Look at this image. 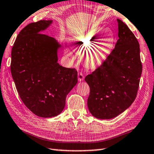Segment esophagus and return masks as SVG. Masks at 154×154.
<instances>
[{"instance_id":"obj_1","label":"esophagus","mask_w":154,"mask_h":154,"mask_svg":"<svg viewBox=\"0 0 154 154\" xmlns=\"http://www.w3.org/2000/svg\"><path fill=\"white\" fill-rule=\"evenodd\" d=\"M84 79V75L82 73V72H79L78 73V80L79 81H82Z\"/></svg>"}]
</instances>
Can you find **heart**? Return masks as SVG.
Returning <instances> with one entry per match:
<instances>
[{
    "label": "heart",
    "instance_id": "b5f03b06",
    "mask_svg": "<svg viewBox=\"0 0 154 154\" xmlns=\"http://www.w3.org/2000/svg\"><path fill=\"white\" fill-rule=\"evenodd\" d=\"M97 37V32H95L93 34L79 35L75 38L77 48L80 51L85 52V63L90 69L99 67L106 60L112 50V39L110 35L103 40L91 45Z\"/></svg>",
    "mask_w": 154,
    "mask_h": 154
}]
</instances>
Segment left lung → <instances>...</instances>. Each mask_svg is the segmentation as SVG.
Returning a JSON list of instances; mask_svg holds the SVG:
<instances>
[{
  "label": "left lung",
  "mask_w": 154,
  "mask_h": 154,
  "mask_svg": "<svg viewBox=\"0 0 154 154\" xmlns=\"http://www.w3.org/2000/svg\"><path fill=\"white\" fill-rule=\"evenodd\" d=\"M116 20L119 40L115 47L100 66L85 78L90 87L88 108L99 119H112L131 105L142 71L138 40L126 24Z\"/></svg>",
  "instance_id": "8db88e82"
}]
</instances>
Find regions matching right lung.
I'll return each instance as SVG.
<instances>
[{
	"instance_id": "1",
	"label": "right lung",
	"mask_w": 154,
	"mask_h": 154,
	"mask_svg": "<svg viewBox=\"0 0 154 154\" xmlns=\"http://www.w3.org/2000/svg\"><path fill=\"white\" fill-rule=\"evenodd\" d=\"M51 23L44 20L28 24L17 35L11 52V73L20 97L29 110L42 118L60 114L77 83L76 69L57 63L61 45L41 33Z\"/></svg>"
}]
</instances>
